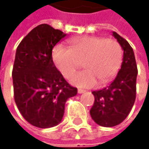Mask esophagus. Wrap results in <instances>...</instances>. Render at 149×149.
I'll use <instances>...</instances> for the list:
<instances>
[{
  "mask_svg": "<svg viewBox=\"0 0 149 149\" xmlns=\"http://www.w3.org/2000/svg\"><path fill=\"white\" fill-rule=\"evenodd\" d=\"M85 92V90L84 89H78V93L79 94H83Z\"/></svg>",
  "mask_w": 149,
  "mask_h": 149,
  "instance_id": "1",
  "label": "esophagus"
}]
</instances>
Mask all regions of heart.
Masks as SVG:
<instances>
[{"instance_id":"heart-1","label":"heart","mask_w":149,"mask_h":149,"mask_svg":"<svg viewBox=\"0 0 149 149\" xmlns=\"http://www.w3.org/2000/svg\"><path fill=\"white\" fill-rule=\"evenodd\" d=\"M56 68L70 79L83 63L84 70L75 74L70 83L79 88H91L109 82L120 69L123 52L117 40L100 36H84L70 40V49L58 45L53 49Z\"/></svg>"}]
</instances>
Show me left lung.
I'll return each mask as SVG.
<instances>
[{"label":"left lung","instance_id":"obj_1","mask_svg":"<svg viewBox=\"0 0 149 149\" xmlns=\"http://www.w3.org/2000/svg\"><path fill=\"white\" fill-rule=\"evenodd\" d=\"M113 36L123 50L121 69L109 85L92 92L95 103L89 111L93 120L103 127H113L122 123L136 99L138 69L134 50L129 42L116 32H113Z\"/></svg>","mask_w":149,"mask_h":149}]
</instances>
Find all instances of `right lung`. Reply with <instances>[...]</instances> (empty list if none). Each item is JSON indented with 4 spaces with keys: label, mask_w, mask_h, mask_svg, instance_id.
<instances>
[{
    "label": "right lung",
    "mask_w": 149,
    "mask_h": 149,
    "mask_svg": "<svg viewBox=\"0 0 149 149\" xmlns=\"http://www.w3.org/2000/svg\"><path fill=\"white\" fill-rule=\"evenodd\" d=\"M65 36L41 24L16 49L12 70L15 102L26 121L40 129L59 124L67 100L77 95V89L67 83L52 59L54 45Z\"/></svg>",
    "instance_id": "obj_1"
}]
</instances>
